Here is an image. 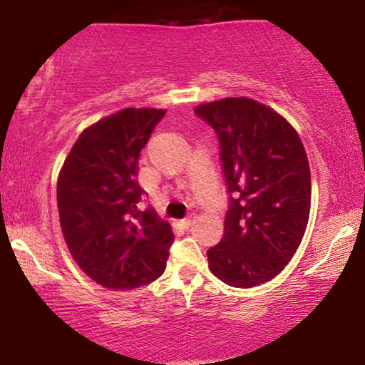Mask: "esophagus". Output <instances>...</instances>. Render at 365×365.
Masks as SVG:
<instances>
[{
	"label": "esophagus",
	"instance_id": "1",
	"mask_svg": "<svg viewBox=\"0 0 365 365\" xmlns=\"http://www.w3.org/2000/svg\"><path fill=\"white\" fill-rule=\"evenodd\" d=\"M191 222H193V219L191 217H187V219H183V220H180V224L185 227V228H188L190 225H191Z\"/></svg>",
	"mask_w": 365,
	"mask_h": 365
}]
</instances>
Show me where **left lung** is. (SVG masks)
Instances as JSON below:
<instances>
[{
	"label": "left lung",
	"mask_w": 365,
	"mask_h": 365,
	"mask_svg": "<svg viewBox=\"0 0 365 365\" xmlns=\"http://www.w3.org/2000/svg\"><path fill=\"white\" fill-rule=\"evenodd\" d=\"M219 137L228 190L224 238L207 250L209 269L227 285L251 288L279 275L304 237L311 169L292 123L251 98L195 108Z\"/></svg>",
	"instance_id": "8db88e82"
}]
</instances>
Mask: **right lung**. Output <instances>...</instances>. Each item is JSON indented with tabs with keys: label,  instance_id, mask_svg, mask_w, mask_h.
Wrapping results in <instances>:
<instances>
[{
	"label": "right lung",
	"instance_id": "add662e5",
	"mask_svg": "<svg viewBox=\"0 0 365 365\" xmlns=\"http://www.w3.org/2000/svg\"><path fill=\"white\" fill-rule=\"evenodd\" d=\"M165 109L127 108L80 133L58 177L59 222L73 261L114 289L148 285L165 270L174 233L140 211L138 158Z\"/></svg>",
	"mask_w": 365,
	"mask_h": 365
}]
</instances>
